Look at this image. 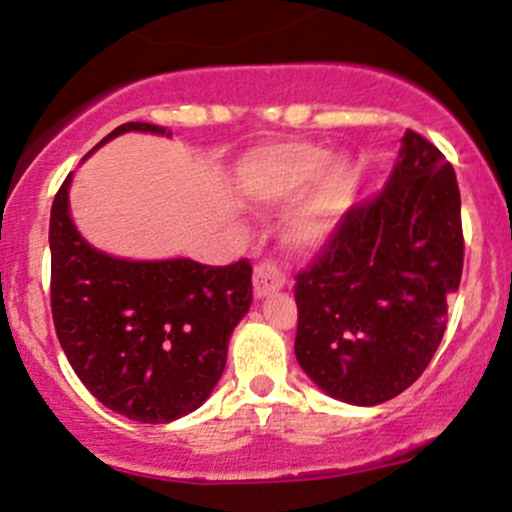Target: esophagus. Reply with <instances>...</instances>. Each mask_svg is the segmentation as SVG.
Wrapping results in <instances>:
<instances>
[{
  "mask_svg": "<svg viewBox=\"0 0 512 512\" xmlns=\"http://www.w3.org/2000/svg\"><path fill=\"white\" fill-rule=\"evenodd\" d=\"M252 284H255V297H265V294L282 289L284 284H287V277H284V272L279 270L274 262L267 260V262H260V265H255Z\"/></svg>",
  "mask_w": 512,
  "mask_h": 512,
  "instance_id": "obj_1",
  "label": "esophagus"
}]
</instances>
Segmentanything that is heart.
Returning a JSON list of instances; mask_svg holds the SVG:
<instances>
[{
    "instance_id": "1",
    "label": "heart",
    "mask_w": 512,
    "mask_h": 512,
    "mask_svg": "<svg viewBox=\"0 0 512 512\" xmlns=\"http://www.w3.org/2000/svg\"><path fill=\"white\" fill-rule=\"evenodd\" d=\"M314 180L289 215V235L299 245H319L333 233L351 203L353 174L348 161L328 159L324 147L284 142L252 152L238 169V188L252 203H284Z\"/></svg>"
}]
</instances>
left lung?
<instances>
[{
    "mask_svg": "<svg viewBox=\"0 0 512 512\" xmlns=\"http://www.w3.org/2000/svg\"><path fill=\"white\" fill-rule=\"evenodd\" d=\"M461 270L454 166L407 129L387 186L343 215L297 274L299 365L336 400H392L437 353Z\"/></svg>",
    "mask_w": 512,
    "mask_h": 512,
    "instance_id": "8db88e82",
    "label": "left lung"
}]
</instances>
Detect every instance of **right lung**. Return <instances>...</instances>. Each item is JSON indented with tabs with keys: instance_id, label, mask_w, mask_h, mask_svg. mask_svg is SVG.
<instances>
[{
	"instance_id": "right-lung-1",
	"label": "right lung",
	"mask_w": 512,
	"mask_h": 512,
	"mask_svg": "<svg viewBox=\"0 0 512 512\" xmlns=\"http://www.w3.org/2000/svg\"><path fill=\"white\" fill-rule=\"evenodd\" d=\"M132 129L171 137L164 127L127 122L100 144ZM71 179L58 188L48 225L51 314L63 353L112 412L144 424L184 417L223 375L230 333L252 304L250 260L211 267L105 255L75 230Z\"/></svg>"
}]
</instances>
